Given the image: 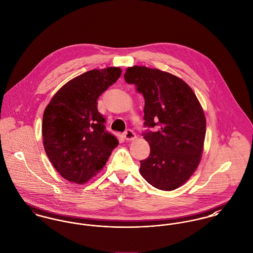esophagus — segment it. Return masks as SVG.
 I'll return each instance as SVG.
<instances>
[{
	"label": "esophagus",
	"instance_id": "esophagus-1",
	"mask_svg": "<svg viewBox=\"0 0 253 253\" xmlns=\"http://www.w3.org/2000/svg\"><path fill=\"white\" fill-rule=\"evenodd\" d=\"M123 136H124L126 140H133V139H135L136 137V134H135L134 131L131 130V129H128L127 131H125L124 134H123Z\"/></svg>",
	"mask_w": 253,
	"mask_h": 253
}]
</instances>
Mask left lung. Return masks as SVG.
I'll use <instances>...</instances> for the list:
<instances>
[{
  "mask_svg": "<svg viewBox=\"0 0 253 253\" xmlns=\"http://www.w3.org/2000/svg\"><path fill=\"white\" fill-rule=\"evenodd\" d=\"M127 84L144 98L142 136L150 154L140 161V174L153 187L172 191L195 172L203 150L206 120L192 88L181 79L145 66L129 67ZM156 127V132L150 129Z\"/></svg>",
  "mask_w": 253,
  "mask_h": 253,
  "instance_id": "left-lung-1",
  "label": "left lung"
}]
</instances>
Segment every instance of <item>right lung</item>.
I'll list each match as a JSON object with an SVG mask.
<instances>
[{
  "instance_id": "right-lung-1",
  "label": "right lung",
  "mask_w": 253,
  "mask_h": 253,
  "mask_svg": "<svg viewBox=\"0 0 253 253\" xmlns=\"http://www.w3.org/2000/svg\"><path fill=\"white\" fill-rule=\"evenodd\" d=\"M121 75L119 67L90 70L64 84L43 114L45 152L64 179L84 184L106 165L118 144L106 130L98 98Z\"/></svg>"
}]
</instances>
